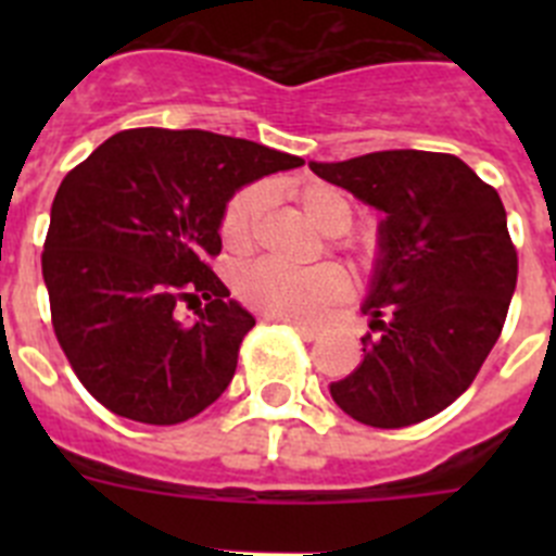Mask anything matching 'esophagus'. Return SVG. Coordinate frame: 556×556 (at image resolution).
<instances>
[{
  "mask_svg": "<svg viewBox=\"0 0 556 556\" xmlns=\"http://www.w3.org/2000/svg\"><path fill=\"white\" fill-rule=\"evenodd\" d=\"M278 323H283V320H278ZM287 326H292V331L298 333L301 339H306V342H314V339L320 337V331L312 326H306V323H287Z\"/></svg>",
  "mask_w": 556,
  "mask_h": 556,
  "instance_id": "obj_1",
  "label": "esophagus"
}]
</instances>
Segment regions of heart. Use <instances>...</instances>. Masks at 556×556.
Instances as JSON below:
<instances>
[{
  "label": "heart",
  "mask_w": 556,
  "mask_h": 556,
  "mask_svg": "<svg viewBox=\"0 0 556 556\" xmlns=\"http://www.w3.org/2000/svg\"><path fill=\"white\" fill-rule=\"evenodd\" d=\"M294 200L301 203L303 214L312 219L323 233H345L356 219L351 198L337 186L328 184H303L292 191ZM267 208V186L253 184L236 191L223 211V233L225 248L233 253H244L255 244L258 223ZM348 248V244H342ZM351 289L348 273L337 264H317L306 269H289L275 262H258L239 269L236 275V294L253 312L264 314L269 320L283 323H312L326 308L339 303Z\"/></svg>",
  "instance_id": "b5f03b06"
}]
</instances>
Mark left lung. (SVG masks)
<instances>
[{
    "label": "left lung",
    "mask_w": 556,
    "mask_h": 556,
    "mask_svg": "<svg viewBox=\"0 0 556 556\" xmlns=\"http://www.w3.org/2000/svg\"><path fill=\"white\" fill-rule=\"evenodd\" d=\"M308 166L384 214L362 306L365 358L331 381V397L372 429L434 417L473 384L518 283L498 191L448 152L384 150Z\"/></svg>",
    "instance_id": "left-lung-1"
}]
</instances>
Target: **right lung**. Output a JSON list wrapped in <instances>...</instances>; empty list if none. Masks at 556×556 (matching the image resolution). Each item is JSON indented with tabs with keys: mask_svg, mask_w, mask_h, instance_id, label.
Listing matches in <instances>:
<instances>
[{
	"mask_svg": "<svg viewBox=\"0 0 556 556\" xmlns=\"http://www.w3.org/2000/svg\"><path fill=\"white\" fill-rule=\"evenodd\" d=\"M303 159L208 130H122L68 172L41 253L68 365L113 415L175 426L230 384L255 326L208 258L244 184ZM208 300L186 327L180 302Z\"/></svg>",
	"mask_w": 556,
	"mask_h": 556,
	"instance_id": "1",
	"label": "right lung"
}]
</instances>
